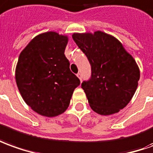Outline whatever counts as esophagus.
Segmentation results:
<instances>
[{
	"mask_svg": "<svg viewBox=\"0 0 153 153\" xmlns=\"http://www.w3.org/2000/svg\"><path fill=\"white\" fill-rule=\"evenodd\" d=\"M76 76H77V77L80 79V81H82V74H81V73H77Z\"/></svg>",
	"mask_w": 153,
	"mask_h": 153,
	"instance_id": "34e87169",
	"label": "esophagus"
}]
</instances>
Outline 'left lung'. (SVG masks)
<instances>
[{
  "mask_svg": "<svg viewBox=\"0 0 153 153\" xmlns=\"http://www.w3.org/2000/svg\"><path fill=\"white\" fill-rule=\"evenodd\" d=\"M72 38L87 56L91 78L82 83L91 108L101 115H111L127 106L140 78L134 58L114 36L102 31L74 33Z\"/></svg>",
  "mask_w": 153,
  "mask_h": 153,
  "instance_id": "left-lung-1",
  "label": "left lung"
}]
</instances>
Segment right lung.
<instances>
[{
	"instance_id": "obj_1",
	"label": "right lung",
	"mask_w": 153,
	"mask_h": 153,
	"mask_svg": "<svg viewBox=\"0 0 153 153\" xmlns=\"http://www.w3.org/2000/svg\"><path fill=\"white\" fill-rule=\"evenodd\" d=\"M67 42L66 36L48 31L34 37L19 56L16 67L19 91L25 102L42 116L63 113L80 85L64 54Z\"/></svg>"
}]
</instances>
